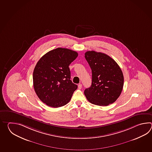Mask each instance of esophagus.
Instances as JSON below:
<instances>
[{"label":"esophagus","mask_w":152,"mask_h":152,"mask_svg":"<svg viewBox=\"0 0 152 152\" xmlns=\"http://www.w3.org/2000/svg\"><path fill=\"white\" fill-rule=\"evenodd\" d=\"M81 88H82V85L80 84H79L78 85V88L79 89H81Z\"/></svg>","instance_id":"34e87169"}]
</instances>
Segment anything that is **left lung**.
<instances>
[{"label":"left lung","mask_w":152,"mask_h":152,"mask_svg":"<svg viewBox=\"0 0 152 152\" xmlns=\"http://www.w3.org/2000/svg\"><path fill=\"white\" fill-rule=\"evenodd\" d=\"M85 57L92 70V84L84 94L91 103L107 106L114 103L123 89L124 77L120 66L109 56L87 51Z\"/></svg>","instance_id":"obj_1"}]
</instances>
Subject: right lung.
I'll return each instance as SVG.
<instances>
[{"label": "right lung", "mask_w": 152, "mask_h": 152, "mask_svg": "<svg viewBox=\"0 0 152 152\" xmlns=\"http://www.w3.org/2000/svg\"><path fill=\"white\" fill-rule=\"evenodd\" d=\"M77 52L58 48L39 60L33 72L36 94L49 107L64 106L71 99L77 86L71 80L69 65L77 58Z\"/></svg>", "instance_id": "add662e5"}]
</instances>
